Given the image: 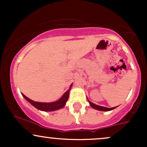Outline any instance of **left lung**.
I'll list each match as a JSON object with an SVG mask.
<instances>
[{"mask_svg":"<svg viewBox=\"0 0 147 147\" xmlns=\"http://www.w3.org/2000/svg\"><path fill=\"white\" fill-rule=\"evenodd\" d=\"M89 103H90V105L92 106L93 109H97V110H99V111H111L113 110V109H115V107H113V108H106V107H104V106H98V105H96V104H93V103H92L90 101L88 100Z\"/></svg>","mask_w":147,"mask_h":147,"instance_id":"left-lung-1","label":"left lung"}]
</instances>
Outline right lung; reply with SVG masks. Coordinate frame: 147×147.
<instances>
[{
  "mask_svg": "<svg viewBox=\"0 0 147 147\" xmlns=\"http://www.w3.org/2000/svg\"><path fill=\"white\" fill-rule=\"evenodd\" d=\"M72 84L70 85V88L65 93L63 94V95L62 96L61 98L59 99L58 101L52 103H41V102H34V101L31 100V99L27 97L26 96L23 94H22L23 96V97L26 99L27 101H28L32 105H33L35 108H36L38 110L44 111H52L57 110V109H59L63 108L64 106H65V103H66L67 100H68V97H69V93H70V90H71Z\"/></svg>",
  "mask_w": 147,
  "mask_h": 147,
  "instance_id": "1",
  "label": "right lung"
}]
</instances>
